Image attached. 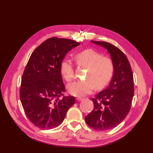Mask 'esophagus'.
<instances>
[{"label": "esophagus", "instance_id": "obj_1", "mask_svg": "<svg viewBox=\"0 0 153 153\" xmlns=\"http://www.w3.org/2000/svg\"><path fill=\"white\" fill-rule=\"evenodd\" d=\"M76 100H77V101H81V100H83V98L81 97H77V98H76Z\"/></svg>", "mask_w": 153, "mask_h": 153}]
</instances>
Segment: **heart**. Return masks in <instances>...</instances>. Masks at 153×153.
<instances>
[{
	"label": "heart",
	"instance_id": "b5f03b06",
	"mask_svg": "<svg viewBox=\"0 0 153 153\" xmlns=\"http://www.w3.org/2000/svg\"><path fill=\"white\" fill-rule=\"evenodd\" d=\"M77 66L86 68L84 80L76 81L67 86V90L76 97H82L91 92L94 88L100 89L107 85L113 77L114 65L111 59L92 49H86L75 56ZM61 74L67 82L74 79V69L71 62L63 60L60 67Z\"/></svg>",
	"mask_w": 153,
	"mask_h": 153
}]
</instances>
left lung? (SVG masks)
I'll use <instances>...</instances> for the list:
<instances>
[{
	"mask_svg": "<svg viewBox=\"0 0 153 153\" xmlns=\"http://www.w3.org/2000/svg\"><path fill=\"white\" fill-rule=\"evenodd\" d=\"M91 42L107 49L114 65L109 85L92 98L94 109L85 117L88 126L105 131L119 125L129 113L134 93L133 73L128 59L120 49L108 42Z\"/></svg>",
	"mask_w": 153,
	"mask_h": 153,
	"instance_id": "left-lung-1",
	"label": "left lung"
}]
</instances>
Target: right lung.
<instances>
[{"mask_svg":"<svg viewBox=\"0 0 153 153\" xmlns=\"http://www.w3.org/2000/svg\"><path fill=\"white\" fill-rule=\"evenodd\" d=\"M79 45L72 40L51 38L31 55L22 76L19 95L27 118L38 128H56L75 104L71 96L59 98L65 91L60 67L67 53Z\"/></svg>","mask_w":153,"mask_h":153,"instance_id":"obj_1","label":"right lung"}]
</instances>
